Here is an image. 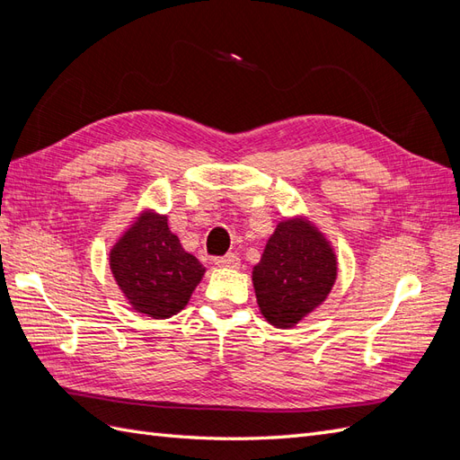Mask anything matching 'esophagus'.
<instances>
[{"mask_svg": "<svg viewBox=\"0 0 460 460\" xmlns=\"http://www.w3.org/2000/svg\"><path fill=\"white\" fill-rule=\"evenodd\" d=\"M215 264H218L222 269H240V257L235 253H228L225 257H217Z\"/></svg>", "mask_w": 460, "mask_h": 460, "instance_id": "34e87169", "label": "esophagus"}]
</instances>
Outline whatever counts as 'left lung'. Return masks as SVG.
Here are the masks:
<instances>
[{
    "label": "left lung",
    "instance_id": "8db88e82",
    "mask_svg": "<svg viewBox=\"0 0 460 460\" xmlns=\"http://www.w3.org/2000/svg\"><path fill=\"white\" fill-rule=\"evenodd\" d=\"M338 262L330 243L305 218L284 220L253 269L262 316L276 328H291L326 299Z\"/></svg>",
    "mask_w": 460,
    "mask_h": 460
}]
</instances>
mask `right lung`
Segmentation results:
<instances>
[{
  "label": "right lung",
  "instance_id": "right-lung-1",
  "mask_svg": "<svg viewBox=\"0 0 460 460\" xmlns=\"http://www.w3.org/2000/svg\"><path fill=\"white\" fill-rule=\"evenodd\" d=\"M111 270L134 311L169 318L201 282L203 264L184 252L166 217L144 213L111 249Z\"/></svg>",
  "mask_w": 460,
  "mask_h": 460
}]
</instances>
